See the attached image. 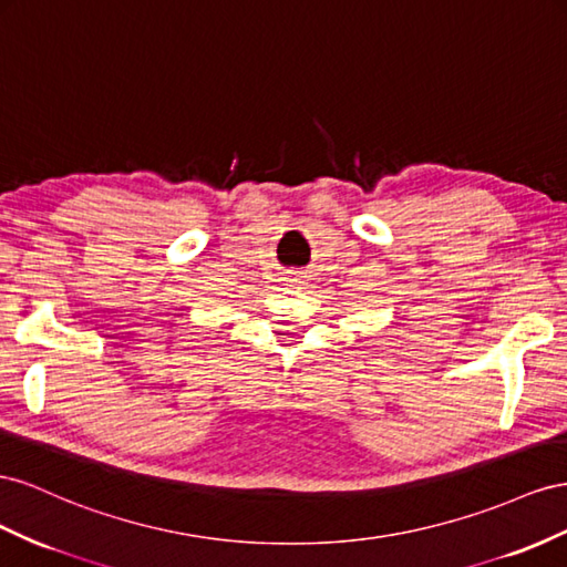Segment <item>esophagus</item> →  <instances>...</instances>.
Masks as SVG:
<instances>
[{"instance_id":"obj_1","label":"esophagus","mask_w":567,"mask_h":567,"mask_svg":"<svg viewBox=\"0 0 567 567\" xmlns=\"http://www.w3.org/2000/svg\"><path fill=\"white\" fill-rule=\"evenodd\" d=\"M306 278H309V275H303V272H299V270H295V272H289L287 275V282L292 285V287H303L306 285Z\"/></svg>"}]
</instances>
